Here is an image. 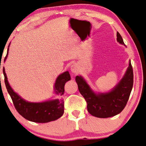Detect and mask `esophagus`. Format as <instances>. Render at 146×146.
Here are the masks:
<instances>
[{
    "mask_svg": "<svg viewBox=\"0 0 146 146\" xmlns=\"http://www.w3.org/2000/svg\"><path fill=\"white\" fill-rule=\"evenodd\" d=\"M71 71L72 73H77L79 71V68L76 64H74L71 66Z\"/></svg>",
    "mask_w": 146,
    "mask_h": 146,
    "instance_id": "1",
    "label": "esophagus"
}]
</instances>
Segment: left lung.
<instances>
[{
    "label": "left lung",
    "instance_id": "left-lung-1",
    "mask_svg": "<svg viewBox=\"0 0 146 146\" xmlns=\"http://www.w3.org/2000/svg\"><path fill=\"white\" fill-rule=\"evenodd\" d=\"M117 40L125 45L122 37L117 32ZM76 81L81 93L87 104L88 112L98 118H109L120 113L127 104L133 85V70L131 61L125 76L113 90L96 94L90 89L82 76H77Z\"/></svg>",
    "mask_w": 146,
    "mask_h": 146
}]
</instances>
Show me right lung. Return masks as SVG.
Wrapping results in <instances>:
<instances>
[{
	"instance_id": "1",
	"label": "right lung",
	"mask_w": 146,
	"mask_h": 146,
	"mask_svg": "<svg viewBox=\"0 0 146 146\" xmlns=\"http://www.w3.org/2000/svg\"><path fill=\"white\" fill-rule=\"evenodd\" d=\"M8 50L9 48H8L4 61L8 56ZM3 74L6 87L12 100L13 106H15L17 111L26 120L37 123H46L56 120L63 115L64 113V101L63 99H57L42 103L26 102L14 92L9 86L4 68ZM69 80H70V76L68 71L64 72L57 77L54 86L56 94L60 96L63 95L64 84Z\"/></svg>"
}]
</instances>
